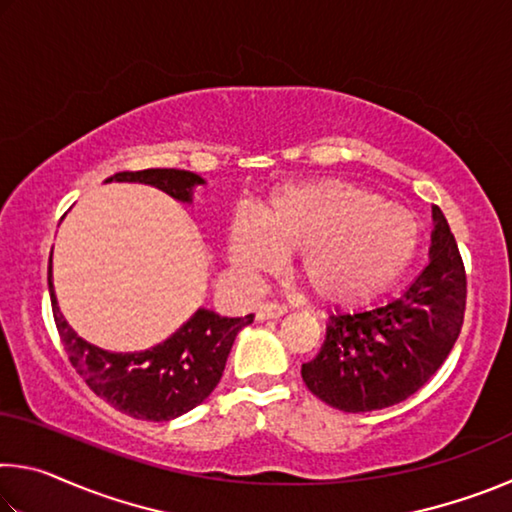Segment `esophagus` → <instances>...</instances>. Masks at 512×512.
I'll use <instances>...</instances> for the list:
<instances>
[{"instance_id":"1","label":"esophagus","mask_w":512,"mask_h":512,"mask_svg":"<svg viewBox=\"0 0 512 512\" xmlns=\"http://www.w3.org/2000/svg\"><path fill=\"white\" fill-rule=\"evenodd\" d=\"M287 314V307L277 305V302H264V305L257 307V318L259 320H271V318H280Z\"/></svg>"}]
</instances>
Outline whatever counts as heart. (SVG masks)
Segmentation results:
<instances>
[{
  "instance_id": "heart-1",
  "label": "heart",
  "mask_w": 512,
  "mask_h": 512,
  "mask_svg": "<svg viewBox=\"0 0 512 512\" xmlns=\"http://www.w3.org/2000/svg\"><path fill=\"white\" fill-rule=\"evenodd\" d=\"M420 221L381 194L325 178L282 187L255 219L237 214L228 259L244 277L271 273L298 253V275L327 305H359L379 296L413 262Z\"/></svg>"
}]
</instances>
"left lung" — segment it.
Returning <instances> with one entry per match:
<instances>
[{"label":"left lung","mask_w":512,"mask_h":512,"mask_svg":"<svg viewBox=\"0 0 512 512\" xmlns=\"http://www.w3.org/2000/svg\"><path fill=\"white\" fill-rule=\"evenodd\" d=\"M429 264L386 305L332 314L325 343L302 363L311 393L345 413L400 404L443 366L461 334L467 280L456 239L431 207Z\"/></svg>","instance_id":"obj_1"}]
</instances>
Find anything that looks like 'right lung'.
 Instances as JSON below:
<instances>
[{"label": "right lung", "mask_w": 512, "mask_h": 512, "mask_svg": "<svg viewBox=\"0 0 512 512\" xmlns=\"http://www.w3.org/2000/svg\"><path fill=\"white\" fill-rule=\"evenodd\" d=\"M106 183L151 185L180 203H192L194 187L205 180L185 169H144L115 173ZM47 280L60 341L72 366L101 400L137 420L167 422L201 404L221 381L237 334L255 318H228L201 307L167 341L149 350L108 352L81 339L60 314L51 257Z\"/></svg>", "instance_id": "1"}]
</instances>
